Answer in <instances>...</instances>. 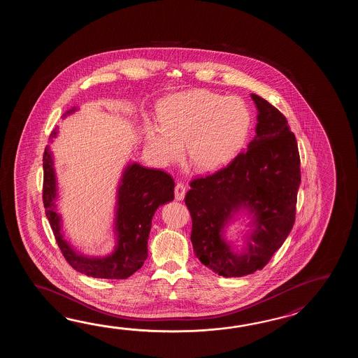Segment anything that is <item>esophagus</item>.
Here are the masks:
<instances>
[{
  "instance_id": "34e87169",
  "label": "esophagus",
  "mask_w": 358,
  "mask_h": 358,
  "mask_svg": "<svg viewBox=\"0 0 358 358\" xmlns=\"http://www.w3.org/2000/svg\"><path fill=\"white\" fill-rule=\"evenodd\" d=\"M185 185L182 182H178L176 185V201H182L185 196Z\"/></svg>"
}]
</instances>
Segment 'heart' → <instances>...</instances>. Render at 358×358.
Instances as JSON below:
<instances>
[{
  "label": "heart",
  "mask_w": 358,
  "mask_h": 358,
  "mask_svg": "<svg viewBox=\"0 0 358 358\" xmlns=\"http://www.w3.org/2000/svg\"><path fill=\"white\" fill-rule=\"evenodd\" d=\"M159 125H145V145L161 164L180 157L184 143L190 165L201 171L225 166L242 150L251 113L242 99L207 90L171 94L157 107Z\"/></svg>",
  "instance_id": "1"
}]
</instances>
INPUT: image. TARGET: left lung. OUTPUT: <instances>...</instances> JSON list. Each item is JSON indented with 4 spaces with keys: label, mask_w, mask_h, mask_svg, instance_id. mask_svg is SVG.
Masks as SVG:
<instances>
[{
    "label": "left lung",
    "mask_w": 358,
    "mask_h": 358,
    "mask_svg": "<svg viewBox=\"0 0 358 358\" xmlns=\"http://www.w3.org/2000/svg\"><path fill=\"white\" fill-rule=\"evenodd\" d=\"M251 96L259 122L248 150L216 173L192 179L185 194L193 251L206 267L225 278L262 270L296 221L301 184L297 139L276 107L255 93ZM242 205L255 213L257 230L248 238V248L238 255L224 243L220 231Z\"/></svg>",
    "instance_id": "obj_1"
}]
</instances>
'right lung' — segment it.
<instances>
[{"label":"right lung","mask_w":358,"mask_h":358,"mask_svg":"<svg viewBox=\"0 0 358 358\" xmlns=\"http://www.w3.org/2000/svg\"><path fill=\"white\" fill-rule=\"evenodd\" d=\"M76 111L69 110L65 115ZM64 115V116H65ZM56 131L52 133V137ZM43 206L47 219L62 256L76 271L99 279H127L143 266L148 256L147 241L152 216L157 207L174 199V179L170 174L133 164L125 170L119 187L116 233L117 245L114 253L90 259L76 255L60 231V216L56 213V180L52 157L48 147L43 152Z\"/></svg>","instance_id":"right-lung-1"}]
</instances>
